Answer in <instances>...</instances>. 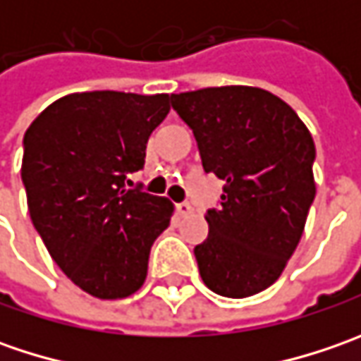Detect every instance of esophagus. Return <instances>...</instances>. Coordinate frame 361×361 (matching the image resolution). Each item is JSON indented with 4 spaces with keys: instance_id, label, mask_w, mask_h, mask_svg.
Listing matches in <instances>:
<instances>
[{
    "instance_id": "esophagus-1",
    "label": "esophagus",
    "mask_w": 361,
    "mask_h": 361,
    "mask_svg": "<svg viewBox=\"0 0 361 361\" xmlns=\"http://www.w3.org/2000/svg\"><path fill=\"white\" fill-rule=\"evenodd\" d=\"M176 211H178V215L188 216V215H192V211H195V207H192V204H190V202H188V201L178 202V204H176Z\"/></svg>"
}]
</instances>
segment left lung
<instances>
[{"mask_svg": "<svg viewBox=\"0 0 361 361\" xmlns=\"http://www.w3.org/2000/svg\"><path fill=\"white\" fill-rule=\"evenodd\" d=\"M195 134L204 173L225 180L207 211L209 237L195 247L204 285L223 298L273 285L293 255L315 199V145L295 110L253 86L173 94Z\"/></svg>", "mask_w": 361, "mask_h": 361, "instance_id": "obj_1", "label": "left lung"}]
</instances>
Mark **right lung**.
I'll list each match as a JSON object with an SVG mask.
<instances>
[{
    "mask_svg": "<svg viewBox=\"0 0 361 361\" xmlns=\"http://www.w3.org/2000/svg\"><path fill=\"white\" fill-rule=\"evenodd\" d=\"M169 110V94L76 92L25 130L21 180L32 223L58 267L92 298L138 291L150 247L171 223L169 199L124 185L145 166L148 136Z\"/></svg>",
    "mask_w": 361,
    "mask_h": 361,
    "instance_id": "add662e5",
    "label": "right lung"
}]
</instances>
